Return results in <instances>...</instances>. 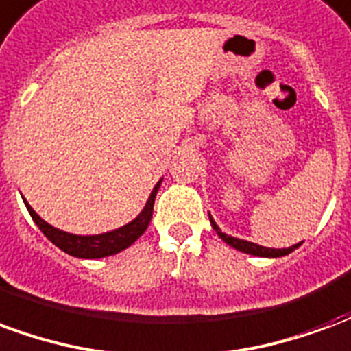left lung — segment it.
Wrapping results in <instances>:
<instances>
[{"label": "left lung", "mask_w": 351, "mask_h": 351, "mask_svg": "<svg viewBox=\"0 0 351 351\" xmlns=\"http://www.w3.org/2000/svg\"><path fill=\"white\" fill-rule=\"evenodd\" d=\"M208 218H210V223H213V229L218 233L221 241L226 244H229L231 248H235L239 252H244V254H250V256H258V258H282V256H287V254H291L295 248H299V244H293V246H289V248H265V246H259L256 243H250V241H243V239H237V237H231L228 233H223L220 228H218V223L213 220V216L208 214Z\"/></svg>", "instance_id": "8db88e82"}]
</instances>
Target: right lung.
I'll return each instance as SVG.
<instances>
[{"label": "right lung", "mask_w": 351, "mask_h": 351, "mask_svg": "<svg viewBox=\"0 0 351 351\" xmlns=\"http://www.w3.org/2000/svg\"><path fill=\"white\" fill-rule=\"evenodd\" d=\"M161 180L163 178H160V182L154 186V190L150 193L148 201H146L145 208L138 213L135 220L128 221L122 228L112 229V231H107V233H99V235H75V233H67V231L54 228V226H50L49 221H45L39 214L35 213L26 199H24V205H26L32 220L37 223V228L41 229L43 235L47 237L52 244H56L60 250H64L65 254L80 259H99L114 256L118 252L130 248L131 244L135 243L138 237L145 233L148 223L152 220L154 201H156V193L160 190Z\"/></svg>", "instance_id": "obj_1"}]
</instances>
